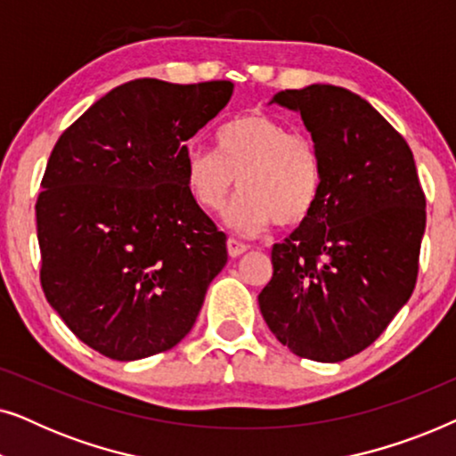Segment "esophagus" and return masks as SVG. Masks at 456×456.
I'll use <instances>...</instances> for the list:
<instances>
[{
  "label": "esophagus",
  "mask_w": 456,
  "mask_h": 456,
  "mask_svg": "<svg viewBox=\"0 0 456 456\" xmlns=\"http://www.w3.org/2000/svg\"><path fill=\"white\" fill-rule=\"evenodd\" d=\"M226 247H228V255L232 259H236V257H240L242 253L247 251V245H242V242H239V240H234V239H228V242H226Z\"/></svg>",
  "instance_id": "obj_1"
}]
</instances>
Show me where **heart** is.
<instances>
[{"mask_svg": "<svg viewBox=\"0 0 456 456\" xmlns=\"http://www.w3.org/2000/svg\"><path fill=\"white\" fill-rule=\"evenodd\" d=\"M184 183L197 208L208 214L226 205L236 184L240 195L224 222L239 234H259L272 222L297 226L320 199V149L309 134L251 111L216 130L214 151L191 149L184 155Z\"/></svg>", "mask_w": 456, "mask_h": 456, "instance_id": "obj_1", "label": "heart"}]
</instances>
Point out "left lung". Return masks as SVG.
Listing matches in <instances>:
<instances>
[{"label":"left lung","instance_id":"8db88e82","mask_svg":"<svg viewBox=\"0 0 456 456\" xmlns=\"http://www.w3.org/2000/svg\"><path fill=\"white\" fill-rule=\"evenodd\" d=\"M322 158L315 208L272 248L259 309L298 357L338 363L388 328L419 272L423 195L407 141L365 99L334 85L280 91Z\"/></svg>","mask_w":456,"mask_h":456}]
</instances>
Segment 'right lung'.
<instances>
[{
	"mask_svg": "<svg viewBox=\"0 0 456 456\" xmlns=\"http://www.w3.org/2000/svg\"><path fill=\"white\" fill-rule=\"evenodd\" d=\"M232 89L230 80H130L93 103L49 155L35 205L41 286L105 357L176 346L226 265V234L192 201L184 155Z\"/></svg>",
	"mask_w": 456,
	"mask_h": 456,
	"instance_id": "right-lung-1",
	"label": "right lung"
}]
</instances>
